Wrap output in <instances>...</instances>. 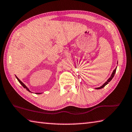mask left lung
<instances>
[{"label":"left lung","mask_w":132,"mask_h":132,"mask_svg":"<svg viewBox=\"0 0 132 132\" xmlns=\"http://www.w3.org/2000/svg\"><path fill=\"white\" fill-rule=\"evenodd\" d=\"M117 64H118V62H117ZM116 69H117V67H116V68L114 70H113V73H112V75H111V76L109 77V78L106 81L105 83L103 84L101 86H100V87H96V88H95V89H102V88H103V87H104L107 84H108V83H109V82H110V81L111 80H112V79H113V77H114V74H115V73H116Z\"/></svg>","instance_id":"8db88e82"}]
</instances>
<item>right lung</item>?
I'll use <instances>...</instances> for the list:
<instances>
[{"mask_svg":"<svg viewBox=\"0 0 132 132\" xmlns=\"http://www.w3.org/2000/svg\"><path fill=\"white\" fill-rule=\"evenodd\" d=\"M15 77H16V79H18V81H19V83L20 84H21L22 85V86L23 87H24V89H26L27 90V91H28V92H31V93H32L30 91V90H29V89H28V87L26 86V85L24 84H23V82L21 81H20V80L19 79V78H18V77L16 76H15ZM36 94H42V93H36Z\"/></svg>","mask_w":132,"mask_h":132,"instance_id":"right-lung-1","label":"right lung"}]
</instances>
